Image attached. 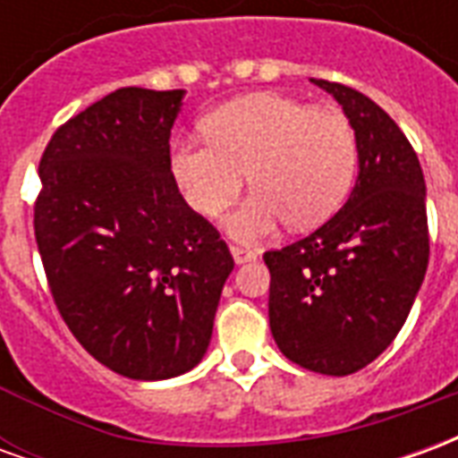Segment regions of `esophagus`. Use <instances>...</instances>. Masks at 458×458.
Segmentation results:
<instances>
[{"instance_id":"obj_1","label":"esophagus","mask_w":458,"mask_h":458,"mask_svg":"<svg viewBox=\"0 0 458 458\" xmlns=\"http://www.w3.org/2000/svg\"><path fill=\"white\" fill-rule=\"evenodd\" d=\"M230 255H233V259H235V265H245V262H252V259L258 258L252 250L238 248V245H230Z\"/></svg>"}]
</instances>
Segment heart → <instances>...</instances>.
<instances>
[{"instance_id": "1", "label": "heart", "mask_w": 458, "mask_h": 458, "mask_svg": "<svg viewBox=\"0 0 458 458\" xmlns=\"http://www.w3.org/2000/svg\"><path fill=\"white\" fill-rule=\"evenodd\" d=\"M206 140H183L171 151V171L191 208L216 218L245 183V203L225 228L258 242L287 220L314 228L331 218L353 186L358 140L336 105H309L282 93L230 100L203 122Z\"/></svg>"}]
</instances>
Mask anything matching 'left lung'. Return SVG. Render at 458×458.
<instances>
[{
  "label": "left lung",
  "instance_id": "1",
  "mask_svg": "<svg viewBox=\"0 0 458 458\" xmlns=\"http://www.w3.org/2000/svg\"><path fill=\"white\" fill-rule=\"evenodd\" d=\"M314 83L353 124L358 179L334 218L265 252L269 328L292 363L351 375L393 344L422 287L427 186L412 144L380 105L348 85Z\"/></svg>",
  "mask_w": 458,
  "mask_h": 458
}]
</instances>
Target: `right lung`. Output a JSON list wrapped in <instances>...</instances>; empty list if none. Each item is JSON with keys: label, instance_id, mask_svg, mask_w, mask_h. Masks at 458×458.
Wrapping results in <instances>:
<instances>
[{"label": "right lung", "instance_id": "obj_1", "mask_svg": "<svg viewBox=\"0 0 458 458\" xmlns=\"http://www.w3.org/2000/svg\"><path fill=\"white\" fill-rule=\"evenodd\" d=\"M183 90L120 88L48 141L36 245L61 317L95 360L131 380L200 363L235 267L171 174Z\"/></svg>", "mask_w": 458, "mask_h": 458}]
</instances>
